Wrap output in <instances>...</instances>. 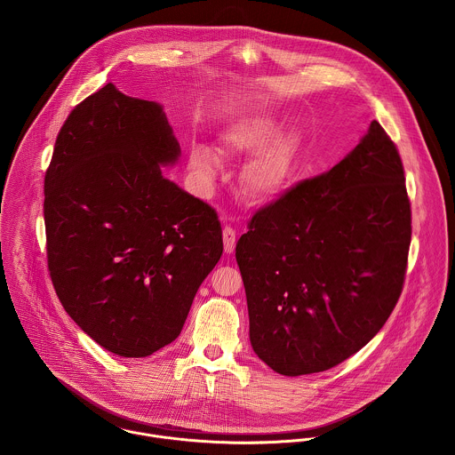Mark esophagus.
I'll use <instances>...</instances> for the list:
<instances>
[{"label": "esophagus", "mask_w": 455, "mask_h": 455, "mask_svg": "<svg viewBox=\"0 0 455 455\" xmlns=\"http://www.w3.org/2000/svg\"><path fill=\"white\" fill-rule=\"evenodd\" d=\"M222 240H224V252L233 254L235 247H236V231L233 228H224Z\"/></svg>", "instance_id": "obj_1"}]
</instances>
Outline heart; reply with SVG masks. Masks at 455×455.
I'll list each match as a JSON object with an SVG mask.
<instances>
[{
	"instance_id": "b5f03b06",
	"label": "heart",
	"mask_w": 455,
	"mask_h": 455,
	"mask_svg": "<svg viewBox=\"0 0 455 455\" xmlns=\"http://www.w3.org/2000/svg\"><path fill=\"white\" fill-rule=\"evenodd\" d=\"M282 128V119L276 114L259 110L238 117L220 134L226 154H256L242 170V189L256 203L285 195L303 168L305 136L299 131ZM188 164L203 189H212L222 170L219 156L203 145L191 147Z\"/></svg>"
}]
</instances>
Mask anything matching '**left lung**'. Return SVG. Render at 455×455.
Returning a JSON list of instances; mask_svg holds the SVG:
<instances>
[{"label":"left lung","instance_id":"8db88e82","mask_svg":"<svg viewBox=\"0 0 455 455\" xmlns=\"http://www.w3.org/2000/svg\"><path fill=\"white\" fill-rule=\"evenodd\" d=\"M410 238L401 157L373 121L327 173L259 210L236 243L260 361L301 377L359 352L399 299Z\"/></svg>","mask_w":455,"mask_h":455}]
</instances>
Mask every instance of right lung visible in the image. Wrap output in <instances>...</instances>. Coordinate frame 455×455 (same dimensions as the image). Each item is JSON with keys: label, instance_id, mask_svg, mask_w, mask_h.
<instances>
[{"label": "right lung", "instance_id": "obj_1", "mask_svg": "<svg viewBox=\"0 0 455 455\" xmlns=\"http://www.w3.org/2000/svg\"><path fill=\"white\" fill-rule=\"evenodd\" d=\"M179 159L163 105L110 82L69 114L45 175L58 298L75 324L121 357H147L177 339L222 256L215 210L163 175Z\"/></svg>", "mask_w": 455, "mask_h": 455}]
</instances>
